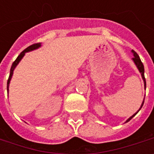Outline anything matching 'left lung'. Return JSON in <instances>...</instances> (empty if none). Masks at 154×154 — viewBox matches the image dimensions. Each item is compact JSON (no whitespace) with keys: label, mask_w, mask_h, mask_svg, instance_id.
Wrapping results in <instances>:
<instances>
[{"label":"left lung","mask_w":154,"mask_h":154,"mask_svg":"<svg viewBox=\"0 0 154 154\" xmlns=\"http://www.w3.org/2000/svg\"><path fill=\"white\" fill-rule=\"evenodd\" d=\"M131 52H132L133 55H134V57H133V58H132L133 61H134V63H135L137 68L139 69V72L141 73V76H142L143 80V82H144V88H146V81H145V77H144V67H143V63H142V62H141V60H140V57H139V55H138V54L136 53L135 51L132 50V51H131ZM143 102H144V100H143V101L142 105H141V107L139 108V110H138V111H137V112H136L135 114H134V115H133V116H131V117H129V119L126 120L125 123L129 122V120L132 119L133 117H134V116H135L136 114L139 112V110H140V109L142 108L143 105Z\"/></svg>","instance_id":"8db88e82"}]
</instances>
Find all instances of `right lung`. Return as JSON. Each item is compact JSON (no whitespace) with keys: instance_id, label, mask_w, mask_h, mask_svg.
<instances>
[{"instance_id":"1","label":"right lung","mask_w":154,"mask_h":154,"mask_svg":"<svg viewBox=\"0 0 154 154\" xmlns=\"http://www.w3.org/2000/svg\"><path fill=\"white\" fill-rule=\"evenodd\" d=\"M40 46H41L40 43H38V44H32V45H30V46H29L28 48H26L25 50L20 54V55H19L18 57H17V58L15 59V62L12 63V66L11 67V72H10V76H9L8 81H7V93H8V91H9V85H10V82H11V80L12 75H13V72H14V70H15V67H16V66L18 65L19 63H20V61L21 60L22 57L25 56V53H27V52H30V51L35 50V49H37V48H38Z\"/></svg>"}]
</instances>
